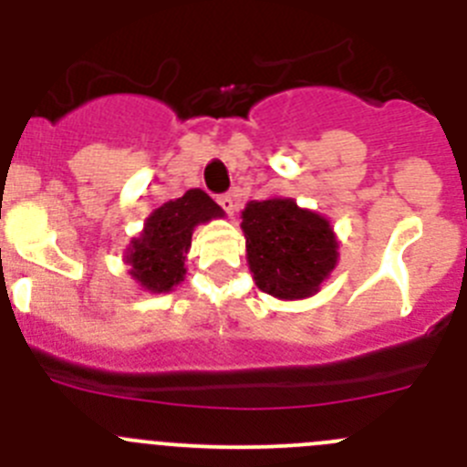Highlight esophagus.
Wrapping results in <instances>:
<instances>
[{
  "mask_svg": "<svg viewBox=\"0 0 467 467\" xmlns=\"http://www.w3.org/2000/svg\"><path fill=\"white\" fill-rule=\"evenodd\" d=\"M219 204L225 209V213H228V216H233V212H234V195H230V193L221 195Z\"/></svg>",
  "mask_w": 467,
  "mask_h": 467,
  "instance_id": "1",
  "label": "esophagus"
}]
</instances>
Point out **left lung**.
<instances>
[{
	"label": "left lung",
	"instance_id": "1",
	"mask_svg": "<svg viewBox=\"0 0 467 467\" xmlns=\"http://www.w3.org/2000/svg\"><path fill=\"white\" fill-rule=\"evenodd\" d=\"M242 233L255 285L276 299L313 297L338 263L329 219L293 198L251 200L242 212Z\"/></svg>",
	"mask_w": 467,
	"mask_h": 467
}]
</instances>
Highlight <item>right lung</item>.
<instances>
[{
	"label": "right lung",
	"mask_w": 467,
	"mask_h": 467,
	"mask_svg": "<svg viewBox=\"0 0 467 467\" xmlns=\"http://www.w3.org/2000/svg\"><path fill=\"white\" fill-rule=\"evenodd\" d=\"M223 219V209L204 191L189 189L147 216L145 228L124 251L129 274L147 293H170L186 276V254L200 223Z\"/></svg>",
	"instance_id": "1"
}]
</instances>
